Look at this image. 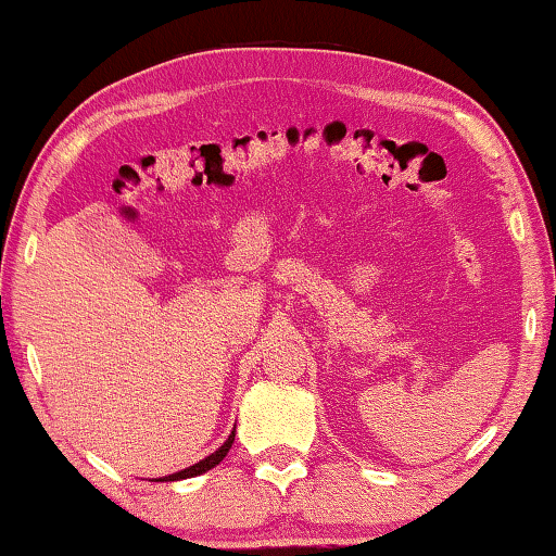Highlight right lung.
<instances>
[{
  "label": "right lung",
  "instance_id": "add662e5",
  "mask_svg": "<svg viewBox=\"0 0 556 556\" xmlns=\"http://www.w3.org/2000/svg\"><path fill=\"white\" fill-rule=\"evenodd\" d=\"M232 441H235V431L232 434L228 437V441H225V444L218 448V451H213L211 456H205L203 460H199V464H193V466H188V468H184V470H178V473H172V476H164V478H156V481H181V478H193V476H201V473H205V470H211V468H215L220 464V460L228 456V451H230V446H232Z\"/></svg>",
  "mask_w": 556,
  "mask_h": 556
}]
</instances>
